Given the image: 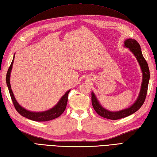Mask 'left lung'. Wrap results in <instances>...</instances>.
<instances>
[{
	"label": "left lung",
	"instance_id": "left-lung-1",
	"mask_svg": "<svg viewBox=\"0 0 157 157\" xmlns=\"http://www.w3.org/2000/svg\"><path fill=\"white\" fill-rule=\"evenodd\" d=\"M124 44V47L129 48V50L135 56L137 62L139 63L142 72V82L139 95L135 103H133V105L128 108H125V109L120 111L113 112L105 109L100 104L94 93L93 91L91 92V102L95 111L100 116L111 120L123 119V118L129 116V115L133 114L138 110L145 101L147 91H148L150 79V71L148 63H147V62L142 55L140 44L135 39H132V38H128V39L125 40Z\"/></svg>",
	"mask_w": 157,
	"mask_h": 157
}]
</instances>
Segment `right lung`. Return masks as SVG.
I'll return each instance as SVG.
<instances>
[{"label": "right lung", "instance_id": "add662e5", "mask_svg": "<svg viewBox=\"0 0 157 157\" xmlns=\"http://www.w3.org/2000/svg\"><path fill=\"white\" fill-rule=\"evenodd\" d=\"M14 57H15V55L13 56V59L12 60L11 65L8 69L7 76H6V82H7L9 94H10L12 101L13 103V105L16 110H17L22 117H25L28 119L33 120L34 121H39V122H41V121H51L54 119H56L57 117H59L60 115L64 112L66 109L67 101H68V95L70 90L66 91V94L63 95L62 98H61L59 101H58V103H57L55 106L53 107L52 108H51L50 110H48L44 112H38H38H32V111H29L26 109H25L24 108L21 106V105L18 104L17 100H15L13 93L11 89V84H10V76H11L13 64Z\"/></svg>", "mask_w": 157, "mask_h": 157}]
</instances>
